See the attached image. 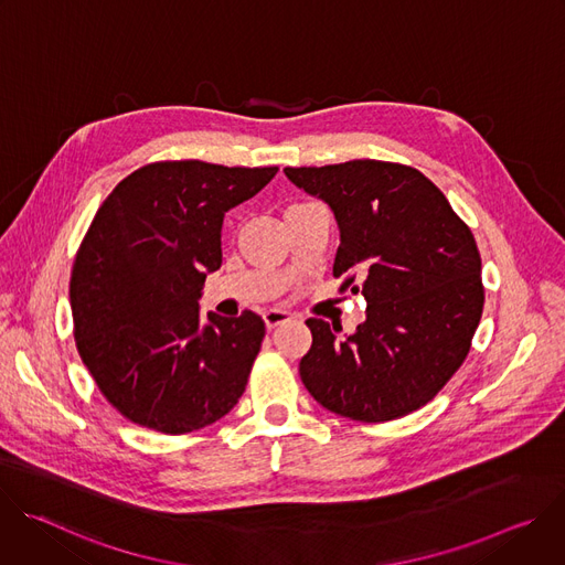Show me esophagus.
Returning <instances> with one entry per match:
<instances>
[{
    "label": "esophagus",
    "mask_w": 565,
    "mask_h": 565,
    "mask_svg": "<svg viewBox=\"0 0 565 565\" xmlns=\"http://www.w3.org/2000/svg\"><path fill=\"white\" fill-rule=\"evenodd\" d=\"M290 319H292V315H290V312H286V310H277V308H273V310H266V312H264V321H266V329H268V331H275L277 327L286 324V321H290Z\"/></svg>",
    "instance_id": "34e87169"
}]
</instances>
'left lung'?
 Here are the masks:
<instances>
[{"instance_id": "obj_1", "label": "left lung", "mask_w": 565, "mask_h": 565, "mask_svg": "<svg viewBox=\"0 0 565 565\" xmlns=\"http://www.w3.org/2000/svg\"><path fill=\"white\" fill-rule=\"evenodd\" d=\"M284 172L333 210V277L366 299V319L347 338H338L342 327L306 319L303 386L324 409L360 423L425 407L465 362L486 303L471 230L409 166L364 158Z\"/></svg>"}]
</instances>
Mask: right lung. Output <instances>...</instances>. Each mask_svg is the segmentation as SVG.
I'll return each instance as SVG.
<instances>
[{
  "mask_svg": "<svg viewBox=\"0 0 565 565\" xmlns=\"http://www.w3.org/2000/svg\"><path fill=\"white\" fill-rule=\"evenodd\" d=\"M277 170L160 160L122 179L96 212L71 270L73 335L127 420L190 434L244 395L264 319L210 312L201 324L199 299L207 273L221 268L225 212Z\"/></svg>",
  "mask_w": 565,
  "mask_h": 565,
  "instance_id": "add662e5",
  "label": "right lung"
}]
</instances>
